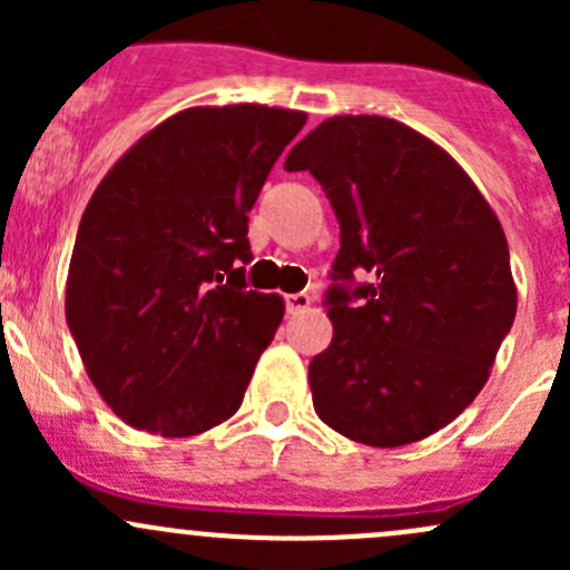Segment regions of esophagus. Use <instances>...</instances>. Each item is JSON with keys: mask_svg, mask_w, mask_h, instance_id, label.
Wrapping results in <instances>:
<instances>
[{"mask_svg": "<svg viewBox=\"0 0 570 570\" xmlns=\"http://www.w3.org/2000/svg\"><path fill=\"white\" fill-rule=\"evenodd\" d=\"M312 306V297L306 292H295V295H286V312L289 314H301Z\"/></svg>", "mask_w": 570, "mask_h": 570, "instance_id": "obj_1", "label": "esophagus"}]
</instances>
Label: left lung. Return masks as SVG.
Listing matches in <instances>:
<instances>
[{
	"mask_svg": "<svg viewBox=\"0 0 570 570\" xmlns=\"http://www.w3.org/2000/svg\"><path fill=\"white\" fill-rule=\"evenodd\" d=\"M342 228L325 306L333 338L308 364L314 411L366 446L439 433L482 392L515 317L508 237L469 174L383 115H333L286 157Z\"/></svg>",
	"mask_w": 570,
	"mask_h": 570,
	"instance_id": "left-lung-1",
	"label": "left lung"
}]
</instances>
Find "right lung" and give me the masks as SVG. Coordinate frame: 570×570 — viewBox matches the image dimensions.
<instances>
[{"mask_svg": "<svg viewBox=\"0 0 570 570\" xmlns=\"http://www.w3.org/2000/svg\"><path fill=\"white\" fill-rule=\"evenodd\" d=\"M306 124L301 109L189 107L142 135L79 223L66 320L118 419L163 439L243 405L284 297L245 286L248 212Z\"/></svg>", "mask_w": 570, "mask_h": 570, "instance_id": "obj_1", "label": "right lung"}]
</instances>
